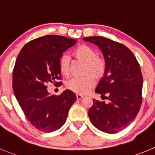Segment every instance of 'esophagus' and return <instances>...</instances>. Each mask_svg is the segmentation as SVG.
Segmentation results:
<instances>
[{
  "label": "esophagus",
  "instance_id": "esophagus-1",
  "mask_svg": "<svg viewBox=\"0 0 155 155\" xmlns=\"http://www.w3.org/2000/svg\"><path fill=\"white\" fill-rule=\"evenodd\" d=\"M76 97H77V99H78V100H81V99L84 97V96L81 95V94H77V95H76Z\"/></svg>",
  "mask_w": 155,
  "mask_h": 155
}]
</instances>
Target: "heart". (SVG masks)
I'll return each instance as SVG.
<instances>
[{
	"label": "heart",
	"mask_w": 155,
	"mask_h": 155,
	"mask_svg": "<svg viewBox=\"0 0 155 155\" xmlns=\"http://www.w3.org/2000/svg\"><path fill=\"white\" fill-rule=\"evenodd\" d=\"M74 56L87 63L86 72H91L96 77H101L104 73L107 64L104 58L97 57V53L91 47L86 45H79L73 51ZM59 70L61 74L68 76L70 74L69 57L64 54L60 58ZM95 84L94 78L91 74H87L81 78H72L66 82V87L79 94H85Z\"/></svg>",
	"instance_id": "1"
}]
</instances>
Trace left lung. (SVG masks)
<instances>
[{"label": "left lung", "mask_w": 155, "mask_h": 155, "mask_svg": "<svg viewBox=\"0 0 155 155\" xmlns=\"http://www.w3.org/2000/svg\"><path fill=\"white\" fill-rule=\"evenodd\" d=\"M83 39L101 48L107 64L95 92L101 94L102 99H107L108 103L94 99L88 111L90 120L99 130L116 133L127 127L139 112L143 86L140 65L132 51L123 44L101 36Z\"/></svg>", "instance_id": "obj_1"}]
</instances>
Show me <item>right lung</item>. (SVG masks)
I'll use <instances>...</instances> for the list:
<instances>
[{"label":"right lung","mask_w":155,"mask_h":155,"mask_svg":"<svg viewBox=\"0 0 155 155\" xmlns=\"http://www.w3.org/2000/svg\"><path fill=\"white\" fill-rule=\"evenodd\" d=\"M77 40L47 35L26 43L19 53L13 71V89L30 124L41 132H51L65 123L76 95L66 90L60 95L50 94L48 82L61 86L58 62L64 51Z\"/></svg>","instance_id":"add662e5"}]
</instances>
